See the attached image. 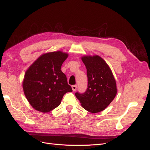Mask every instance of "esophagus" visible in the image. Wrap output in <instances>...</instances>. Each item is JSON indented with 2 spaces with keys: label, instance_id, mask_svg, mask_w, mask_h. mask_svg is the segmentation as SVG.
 <instances>
[{
  "label": "esophagus",
  "instance_id": "obj_1",
  "mask_svg": "<svg viewBox=\"0 0 150 150\" xmlns=\"http://www.w3.org/2000/svg\"><path fill=\"white\" fill-rule=\"evenodd\" d=\"M71 88H72L73 91H76V88H77V86H76V85H74V86H71Z\"/></svg>",
  "mask_w": 150,
  "mask_h": 150
}]
</instances>
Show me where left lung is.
I'll use <instances>...</instances> for the list:
<instances>
[{
	"mask_svg": "<svg viewBox=\"0 0 150 150\" xmlns=\"http://www.w3.org/2000/svg\"><path fill=\"white\" fill-rule=\"evenodd\" d=\"M87 69L88 88L83 94L75 96L82 107L92 113L103 110L112 102L117 94L116 82L109 65L99 55L81 57Z\"/></svg>",
	"mask_w": 150,
	"mask_h": 150,
	"instance_id": "left-lung-1",
	"label": "left lung"
}]
</instances>
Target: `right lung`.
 <instances>
[{"instance_id": "right-lung-1", "label": "right lung", "mask_w": 150, "mask_h": 150, "mask_svg": "<svg viewBox=\"0 0 150 150\" xmlns=\"http://www.w3.org/2000/svg\"><path fill=\"white\" fill-rule=\"evenodd\" d=\"M68 54L62 51L42 54L31 64L24 76L23 89L34 109L48 112L58 107L66 93L71 92L67 76L61 70Z\"/></svg>"}]
</instances>
